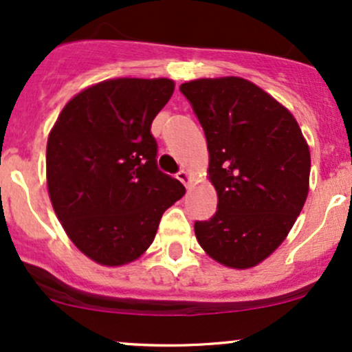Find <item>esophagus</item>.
Segmentation results:
<instances>
[{
    "label": "esophagus",
    "instance_id": "1",
    "mask_svg": "<svg viewBox=\"0 0 352 352\" xmlns=\"http://www.w3.org/2000/svg\"><path fill=\"white\" fill-rule=\"evenodd\" d=\"M177 179H179L187 188L193 184V179H192V175H190L188 170H180L179 173H177Z\"/></svg>",
    "mask_w": 352,
    "mask_h": 352
}]
</instances>
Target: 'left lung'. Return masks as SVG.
Instances as JSON below:
<instances>
[{
    "label": "left lung",
    "instance_id": "8db88e82",
    "mask_svg": "<svg viewBox=\"0 0 352 352\" xmlns=\"http://www.w3.org/2000/svg\"><path fill=\"white\" fill-rule=\"evenodd\" d=\"M204 127L217 213L195 221L210 258L235 270L260 265L288 236L309 190V145L292 112L243 78L180 86Z\"/></svg>",
    "mask_w": 352,
    "mask_h": 352
}]
</instances>
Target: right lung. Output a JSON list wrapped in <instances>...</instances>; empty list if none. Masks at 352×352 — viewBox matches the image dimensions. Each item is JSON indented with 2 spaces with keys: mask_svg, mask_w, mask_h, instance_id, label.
Segmentation results:
<instances>
[{
  "mask_svg": "<svg viewBox=\"0 0 352 352\" xmlns=\"http://www.w3.org/2000/svg\"><path fill=\"white\" fill-rule=\"evenodd\" d=\"M167 78H117L72 98L46 147L47 192L64 232L87 258L122 266L147 252L164 212L184 197L157 168L155 116L172 98Z\"/></svg>",
  "mask_w": 352,
  "mask_h": 352,
  "instance_id": "obj_1",
  "label": "right lung"
}]
</instances>
